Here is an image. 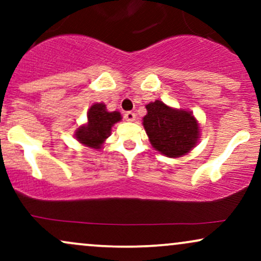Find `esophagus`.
<instances>
[{
  "instance_id": "1",
  "label": "esophagus",
  "mask_w": 261,
  "mask_h": 261,
  "mask_svg": "<svg viewBox=\"0 0 261 261\" xmlns=\"http://www.w3.org/2000/svg\"><path fill=\"white\" fill-rule=\"evenodd\" d=\"M124 118H125V120H126V121L133 122V121L136 120V114L133 113V112H127V113L124 114Z\"/></svg>"
}]
</instances>
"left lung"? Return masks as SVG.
Here are the masks:
<instances>
[{"label":"left lung","instance_id":"1","mask_svg":"<svg viewBox=\"0 0 261 261\" xmlns=\"http://www.w3.org/2000/svg\"><path fill=\"white\" fill-rule=\"evenodd\" d=\"M146 109L143 127L152 147L161 154L178 158L189 153L197 145L199 121L190 110L172 108L162 100L151 101Z\"/></svg>","mask_w":261,"mask_h":261}]
</instances>
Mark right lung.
Instances as JSON below:
<instances>
[{"label":"right lung","instance_id":"right-lung-1","mask_svg":"<svg viewBox=\"0 0 261 261\" xmlns=\"http://www.w3.org/2000/svg\"><path fill=\"white\" fill-rule=\"evenodd\" d=\"M121 119L119 112H108L104 103H94L87 113V122L77 127L74 137L81 145L99 151L112 134V127Z\"/></svg>","mask_w":261,"mask_h":261}]
</instances>
